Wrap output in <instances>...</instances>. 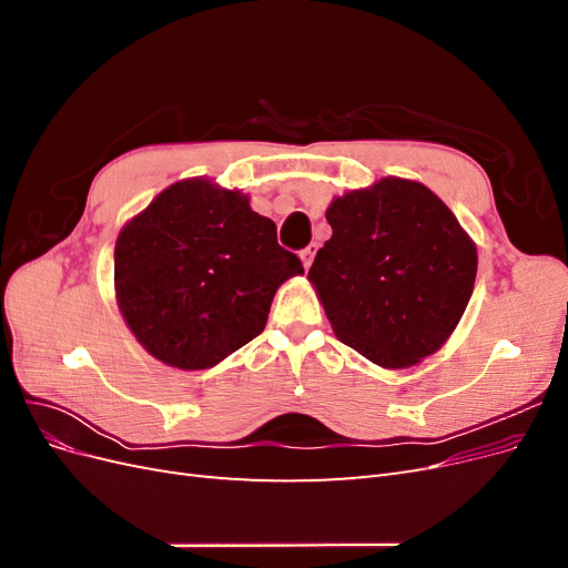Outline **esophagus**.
Returning <instances> with one entry per match:
<instances>
[{
  "label": "esophagus",
  "instance_id": "1",
  "mask_svg": "<svg viewBox=\"0 0 568 568\" xmlns=\"http://www.w3.org/2000/svg\"><path fill=\"white\" fill-rule=\"evenodd\" d=\"M315 251H317V246H315V244H311V246H305V248L301 251V261H303V267H305V270L313 265V257H315Z\"/></svg>",
  "mask_w": 568,
  "mask_h": 568
}]
</instances>
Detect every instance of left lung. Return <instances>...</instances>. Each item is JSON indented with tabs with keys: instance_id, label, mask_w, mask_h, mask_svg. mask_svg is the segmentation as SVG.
I'll list each match as a JSON object with an SVG mask.
<instances>
[{
	"instance_id": "obj_1",
	"label": "left lung",
	"mask_w": 568,
	"mask_h": 568,
	"mask_svg": "<svg viewBox=\"0 0 568 568\" xmlns=\"http://www.w3.org/2000/svg\"><path fill=\"white\" fill-rule=\"evenodd\" d=\"M332 239L307 272L334 334L403 369L436 353L467 311L476 246L422 182L384 178L326 209Z\"/></svg>"
}]
</instances>
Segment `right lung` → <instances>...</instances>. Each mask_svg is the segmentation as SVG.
Listing matches in <instances>:
<instances>
[{
    "instance_id": "1",
    "label": "right lung",
    "mask_w": 568,
    "mask_h": 568,
    "mask_svg": "<svg viewBox=\"0 0 568 568\" xmlns=\"http://www.w3.org/2000/svg\"><path fill=\"white\" fill-rule=\"evenodd\" d=\"M303 265L248 196L209 180L170 184L120 230L115 298L136 341L178 369H209L265 329Z\"/></svg>"
}]
</instances>
